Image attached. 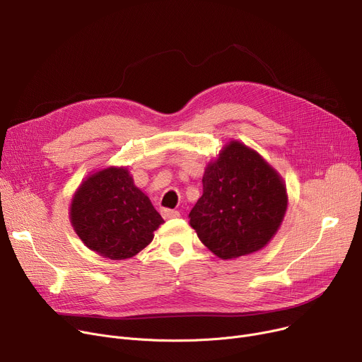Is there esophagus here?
<instances>
[{
    "instance_id": "obj_1",
    "label": "esophagus",
    "mask_w": 362,
    "mask_h": 362,
    "mask_svg": "<svg viewBox=\"0 0 362 362\" xmlns=\"http://www.w3.org/2000/svg\"><path fill=\"white\" fill-rule=\"evenodd\" d=\"M161 216H163L165 220H168V218H177L180 214H179V211H176V210H170V208H163V210H161Z\"/></svg>"
}]
</instances>
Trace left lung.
<instances>
[{
	"label": "left lung",
	"mask_w": 362,
	"mask_h": 362,
	"mask_svg": "<svg viewBox=\"0 0 362 362\" xmlns=\"http://www.w3.org/2000/svg\"><path fill=\"white\" fill-rule=\"evenodd\" d=\"M202 185L189 226L216 257L236 259L270 243L289 199L286 182L259 152L230 139L206 164Z\"/></svg>",
	"instance_id": "1"
}]
</instances>
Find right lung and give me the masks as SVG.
I'll return each instance as SVG.
<instances>
[{"mask_svg": "<svg viewBox=\"0 0 362 362\" xmlns=\"http://www.w3.org/2000/svg\"><path fill=\"white\" fill-rule=\"evenodd\" d=\"M69 217L88 248L110 259L138 255L164 223L126 165L89 173L71 197Z\"/></svg>", "mask_w": 362, "mask_h": 362, "instance_id": "1", "label": "right lung"}]
</instances>
